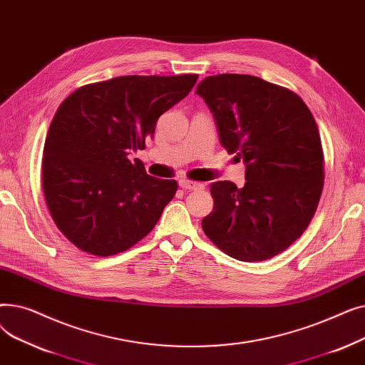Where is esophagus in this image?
<instances>
[{"label": "esophagus", "mask_w": 365, "mask_h": 365, "mask_svg": "<svg viewBox=\"0 0 365 365\" xmlns=\"http://www.w3.org/2000/svg\"><path fill=\"white\" fill-rule=\"evenodd\" d=\"M179 186L185 190H200L204 187L202 183L198 182H192V180H187V179H180L179 180Z\"/></svg>", "instance_id": "34e87169"}]
</instances>
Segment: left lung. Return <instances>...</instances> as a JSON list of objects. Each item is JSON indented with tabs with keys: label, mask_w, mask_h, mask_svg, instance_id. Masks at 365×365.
Instances as JSON below:
<instances>
[{
	"label": "left lung",
	"mask_w": 365,
	"mask_h": 365,
	"mask_svg": "<svg viewBox=\"0 0 365 365\" xmlns=\"http://www.w3.org/2000/svg\"><path fill=\"white\" fill-rule=\"evenodd\" d=\"M220 145L245 164V185H210L213 212L204 234L241 262L271 259L308 227L324 186V153L309 108L289 88L259 76L220 73L197 86Z\"/></svg>",
	"instance_id": "left-lung-1"
}]
</instances>
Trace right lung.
<instances>
[{"label":"right lung","instance_id":"right-lung-1","mask_svg":"<svg viewBox=\"0 0 365 365\" xmlns=\"http://www.w3.org/2000/svg\"><path fill=\"white\" fill-rule=\"evenodd\" d=\"M198 75L117 76L75 90L56 110L43 150V189L61 232L83 252L112 256L146 237L175 197L176 180L146 175L133 150Z\"/></svg>","mask_w":365,"mask_h":365}]
</instances>
